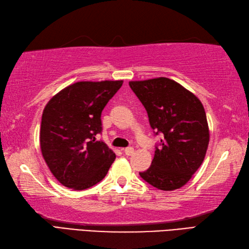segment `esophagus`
Masks as SVG:
<instances>
[{
    "instance_id": "obj_1",
    "label": "esophagus",
    "mask_w": 249,
    "mask_h": 249,
    "mask_svg": "<svg viewBox=\"0 0 249 249\" xmlns=\"http://www.w3.org/2000/svg\"><path fill=\"white\" fill-rule=\"evenodd\" d=\"M124 153L126 156H132V154L134 153V148L133 147H126L124 149Z\"/></svg>"
}]
</instances>
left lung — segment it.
Returning a JSON list of instances; mask_svg holds the SVG:
<instances>
[{
  "label": "left lung",
  "instance_id": "left-lung-1",
  "mask_svg": "<svg viewBox=\"0 0 249 249\" xmlns=\"http://www.w3.org/2000/svg\"><path fill=\"white\" fill-rule=\"evenodd\" d=\"M146 108L154 134H162L151 166L140 173L162 191L180 189L200 167L209 145L204 108L194 93L167 78L129 82Z\"/></svg>",
  "mask_w": 249,
  "mask_h": 249
}]
</instances>
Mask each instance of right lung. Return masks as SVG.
Here are the masks:
<instances>
[{"label":"right lung","mask_w":249,"mask_h":249,"mask_svg":"<svg viewBox=\"0 0 249 249\" xmlns=\"http://www.w3.org/2000/svg\"><path fill=\"white\" fill-rule=\"evenodd\" d=\"M123 81L76 82L48 102L42 113L40 148L53 176L66 187L82 191L107 176L115 153L96 135L101 113Z\"/></svg>","instance_id":"obj_1"}]
</instances>
